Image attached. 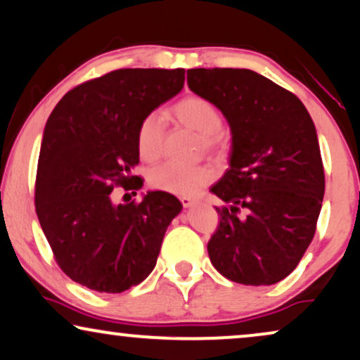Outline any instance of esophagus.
Returning a JSON list of instances; mask_svg holds the SVG:
<instances>
[{
  "mask_svg": "<svg viewBox=\"0 0 360 360\" xmlns=\"http://www.w3.org/2000/svg\"><path fill=\"white\" fill-rule=\"evenodd\" d=\"M179 200H181V204L184 205V207H191V205L194 204V199L189 198V195H181Z\"/></svg>",
  "mask_w": 360,
  "mask_h": 360,
  "instance_id": "34e87169",
  "label": "esophagus"
}]
</instances>
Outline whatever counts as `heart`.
Listing matches in <instances>:
<instances>
[{
  "instance_id": "1",
  "label": "heart",
  "mask_w": 360,
  "mask_h": 360,
  "mask_svg": "<svg viewBox=\"0 0 360 360\" xmlns=\"http://www.w3.org/2000/svg\"><path fill=\"white\" fill-rule=\"evenodd\" d=\"M174 115L181 123L202 135L205 148L214 150L222 145V136L219 133L222 128V115L210 100L199 95H189L176 103ZM162 140H165V120L158 112L145 115L136 130V148L141 160L155 162L161 156ZM212 177L214 171L207 165L189 166L167 161L148 172V183L153 189L191 195L209 184Z\"/></svg>"
}]
</instances>
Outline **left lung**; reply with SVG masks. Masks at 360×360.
I'll return each mask as SVG.
<instances>
[{"instance_id":"obj_1","label":"left lung","mask_w":360,"mask_h":360,"mask_svg":"<svg viewBox=\"0 0 360 360\" xmlns=\"http://www.w3.org/2000/svg\"><path fill=\"white\" fill-rule=\"evenodd\" d=\"M188 85L232 131L230 167L210 189L227 204L215 207L210 262L236 283H278L303 258L323 205L313 120L295 94L248 69H191Z\"/></svg>"}]
</instances>
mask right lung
<instances>
[{
	"label": "right lung",
	"instance_id": "1",
	"mask_svg": "<svg viewBox=\"0 0 360 360\" xmlns=\"http://www.w3.org/2000/svg\"><path fill=\"white\" fill-rule=\"evenodd\" d=\"M183 87L184 69H118L77 85L52 110L34 204L57 265L75 283L122 293L155 268L183 204L162 191L115 204L112 191L141 189L138 124Z\"/></svg>",
	"mask_w": 360,
	"mask_h": 360
}]
</instances>
